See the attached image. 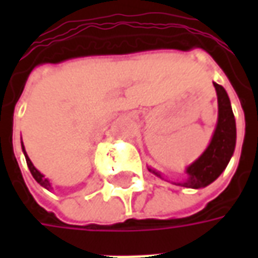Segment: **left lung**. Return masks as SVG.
I'll return each instance as SVG.
<instances>
[{"instance_id": "8db88e82", "label": "left lung", "mask_w": 258, "mask_h": 258, "mask_svg": "<svg viewBox=\"0 0 258 258\" xmlns=\"http://www.w3.org/2000/svg\"><path fill=\"white\" fill-rule=\"evenodd\" d=\"M217 96H218V123L213 135L210 145L205 153L186 168L188 178L185 182H181V186L199 189L211 184L214 179L220 177V174L225 170L229 159L232 156L236 142V125L233 117L231 102L227 92L220 84H216ZM151 170V168H149ZM152 173L160 177V174L151 170Z\"/></svg>"}]
</instances>
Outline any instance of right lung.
I'll return each instance as SVG.
<instances>
[{
	"label": "right lung",
	"instance_id": "right-lung-1",
	"mask_svg": "<svg viewBox=\"0 0 258 258\" xmlns=\"http://www.w3.org/2000/svg\"><path fill=\"white\" fill-rule=\"evenodd\" d=\"M22 149H23V152H25V156H26V162H27V166H29V170H30L31 175L34 177V179H36L38 184L41 185V186H44L45 189H49L51 188V184H49V181H48L47 178H44V175H42L38 170H37L34 166H33V163L30 162V159H29V156L26 155V151H25V146H23V144H22Z\"/></svg>",
	"mask_w": 258,
	"mask_h": 258
}]
</instances>
